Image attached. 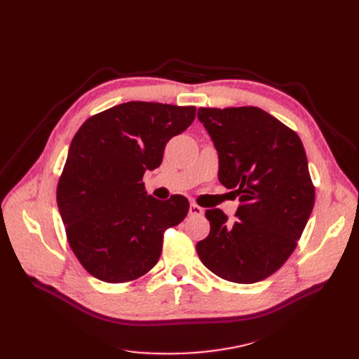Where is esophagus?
<instances>
[{
	"label": "esophagus",
	"instance_id": "1",
	"mask_svg": "<svg viewBox=\"0 0 359 359\" xmlns=\"http://www.w3.org/2000/svg\"><path fill=\"white\" fill-rule=\"evenodd\" d=\"M189 214H191L192 217H201V215H203V210L201 208L199 205L191 203V206H189Z\"/></svg>",
	"mask_w": 359,
	"mask_h": 359
}]
</instances>
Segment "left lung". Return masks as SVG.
Masks as SVG:
<instances>
[{
  "mask_svg": "<svg viewBox=\"0 0 359 359\" xmlns=\"http://www.w3.org/2000/svg\"><path fill=\"white\" fill-rule=\"evenodd\" d=\"M217 148L219 182L238 196L236 221L206 210L208 237L196 244L203 265L237 284H255L288 260L314 206V186L299 137L253 106L199 107Z\"/></svg>",
  "mask_w": 359,
  "mask_h": 359,
  "instance_id": "1",
  "label": "left lung"
}]
</instances>
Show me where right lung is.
Masks as SVG:
<instances>
[{"instance_id":"right-lung-1","label":"right lung","mask_w":359,"mask_h":359,"mask_svg":"<svg viewBox=\"0 0 359 359\" xmlns=\"http://www.w3.org/2000/svg\"><path fill=\"white\" fill-rule=\"evenodd\" d=\"M195 106L128 102L87 119L72 138L56 202L84 269L104 282L134 280L156 266L163 233L189 211L182 195H147L142 176L165 144L195 119Z\"/></svg>"}]
</instances>
